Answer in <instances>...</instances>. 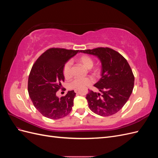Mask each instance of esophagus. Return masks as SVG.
<instances>
[{
    "label": "esophagus",
    "mask_w": 158,
    "mask_h": 158,
    "mask_svg": "<svg viewBox=\"0 0 158 158\" xmlns=\"http://www.w3.org/2000/svg\"><path fill=\"white\" fill-rule=\"evenodd\" d=\"M74 92H75V93H76V94H77V93L78 92V89H75V90H74Z\"/></svg>",
    "instance_id": "34e87169"
}]
</instances>
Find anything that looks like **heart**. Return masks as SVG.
<instances>
[{
  "instance_id": "obj_1",
  "label": "heart",
  "mask_w": 158,
  "mask_h": 158,
  "mask_svg": "<svg viewBox=\"0 0 158 158\" xmlns=\"http://www.w3.org/2000/svg\"><path fill=\"white\" fill-rule=\"evenodd\" d=\"M79 63L83 65L85 69H91L94 66V60L90 56L88 55H83L80 56L78 59ZM73 64L72 60H68L63 67V74L64 78L68 79L71 76V66ZM94 82L92 78H77L74 79L69 84L68 87L71 89H79L83 88L92 84Z\"/></svg>"
}]
</instances>
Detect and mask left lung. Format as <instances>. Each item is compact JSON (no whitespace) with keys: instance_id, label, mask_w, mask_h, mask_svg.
I'll use <instances>...</instances> for the list:
<instances>
[{"instance_id":"1","label":"left lung","mask_w":158,"mask_h":158,"mask_svg":"<svg viewBox=\"0 0 158 158\" xmlns=\"http://www.w3.org/2000/svg\"><path fill=\"white\" fill-rule=\"evenodd\" d=\"M80 52L97 56L102 63V78L94 84L102 94L89 90L85 98L89 108L103 117L115 114L132 92L135 76L130 65L120 53L108 47Z\"/></svg>"}]
</instances>
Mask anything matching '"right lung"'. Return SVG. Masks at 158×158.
Wrapping results in <instances>:
<instances>
[{
	"mask_svg": "<svg viewBox=\"0 0 158 158\" xmlns=\"http://www.w3.org/2000/svg\"><path fill=\"white\" fill-rule=\"evenodd\" d=\"M78 51L51 48L44 52L33 65L28 78V93L33 106L44 117L59 119L71 111L74 91H69L60 98L56 93L64 81V65Z\"/></svg>",
	"mask_w": 158,
	"mask_h": 158,
	"instance_id": "right-lung-1",
	"label": "right lung"
}]
</instances>
